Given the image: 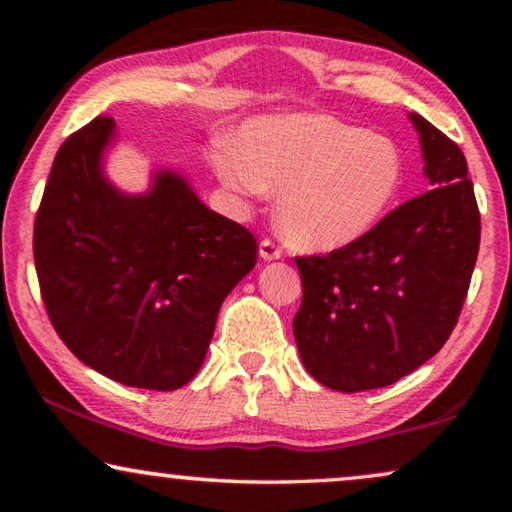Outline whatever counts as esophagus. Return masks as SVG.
Returning a JSON list of instances; mask_svg holds the SVG:
<instances>
[{
	"label": "esophagus",
	"instance_id": "34e87169",
	"mask_svg": "<svg viewBox=\"0 0 512 512\" xmlns=\"http://www.w3.org/2000/svg\"><path fill=\"white\" fill-rule=\"evenodd\" d=\"M259 257H262L264 262H273V259L282 257V248L271 239H262L259 241Z\"/></svg>",
	"mask_w": 512,
	"mask_h": 512
}]
</instances>
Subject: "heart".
Listing matches in <instances>:
<instances>
[{"mask_svg":"<svg viewBox=\"0 0 512 512\" xmlns=\"http://www.w3.org/2000/svg\"><path fill=\"white\" fill-rule=\"evenodd\" d=\"M221 185L239 198L277 194V223L293 246L336 250L375 228L402 187V158L386 137L291 112L246 121L237 151L212 155Z\"/></svg>","mask_w":512,"mask_h":512,"instance_id":"obj_1","label":"heart"}]
</instances>
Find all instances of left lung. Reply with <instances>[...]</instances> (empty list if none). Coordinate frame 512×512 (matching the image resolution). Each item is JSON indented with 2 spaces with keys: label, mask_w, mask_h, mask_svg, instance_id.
<instances>
[{
  "label": "left lung",
  "mask_w": 512,
  "mask_h": 512,
  "mask_svg": "<svg viewBox=\"0 0 512 512\" xmlns=\"http://www.w3.org/2000/svg\"><path fill=\"white\" fill-rule=\"evenodd\" d=\"M431 189L368 235L323 257H296L293 318L309 375L341 393L395 384L443 348L479 255L481 216L463 151L411 112Z\"/></svg>",
  "instance_id": "left-lung-1"
}]
</instances>
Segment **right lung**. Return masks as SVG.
Returning a JSON list of instances; mask_svg holds the SVG:
<instances>
[{
	"label": "right lung",
	"mask_w": 512,
	"mask_h": 512,
	"mask_svg": "<svg viewBox=\"0 0 512 512\" xmlns=\"http://www.w3.org/2000/svg\"><path fill=\"white\" fill-rule=\"evenodd\" d=\"M115 137V119L97 117L56 153L33 228L40 293L85 366L126 386L176 391L201 370L257 241L173 169L155 171L149 192H121L103 171Z\"/></svg>",
	"instance_id": "add662e5"
}]
</instances>
